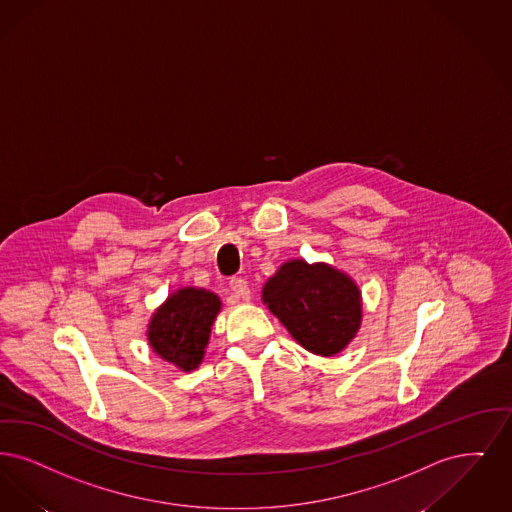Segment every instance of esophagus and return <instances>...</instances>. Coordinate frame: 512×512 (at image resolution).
<instances>
[{
  "label": "esophagus",
  "mask_w": 512,
  "mask_h": 512,
  "mask_svg": "<svg viewBox=\"0 0 512 512\" xmlns=\"http://www.w3.org/2000/svg\"><path fill=\"white\" fill-rule=\"evenodd\" d=\"M229 287L233 290V294H235L237 300H243V302L250 300V287H248V283H246L245 279H231Z\"/></svg>",
  "instance_id": "1"
}]
</instances>
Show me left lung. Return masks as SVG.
Here are the masks:
<instances>
[{
  "mask_svg": "<svg viewBox=\"0 0 512 512\" xmlns=\"http://www.w3.org/2000/svg\"><path fill=\"white\" fill-rule=\"evenodd\" d=\"M262 302L315 356L340 354L363 319V300L356 281L342 269L304 258L281 264L262 289Z\"/></svg>",
  "mask_w": 512,
  "mask_h": 512,
  "instance_id": "1",
  "label": "left lung"
}]
</instances>
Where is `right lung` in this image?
<instances>
[{
    "mask_svg": "<svg viewBox=\"0 0 512 512\" xmlns=\"http://www.w3.org/2000/svg\"><path fill=\"white\" fill-rule=\"evenodd\" d=\"M222 300L212 290L183 287L168 294L147 325V340L156 356L183 373L199 367L210 342Z\"/></svg>",
    "mask_w": 512,
    "mask_h": 512,
    "instance_id": "right-lung-1",
    "label": "right lung"
}]
</instances>
